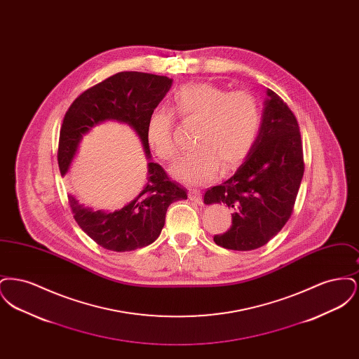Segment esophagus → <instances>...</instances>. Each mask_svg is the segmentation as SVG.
<instances>
[{
  "instance_id": "34e87169",
  "label": "esophagus",
  "mask_w": 359,
  "mask_h": 359,
  "mask_svg": "<svg viewBox=\"0 0 359 359\" xmlns=\"http://www.w3.org/2000/svg\"><path fill=\"white\" fill-rule=\"evenodd\" d=\"M188 198H189V201H192L195 203H202V192H201V189L191 188L188 191Z\"/></svg>"
}]
</instances>
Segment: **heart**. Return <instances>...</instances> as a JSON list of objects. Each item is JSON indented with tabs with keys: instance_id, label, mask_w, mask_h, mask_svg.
Masks as SVG:
<instances>
[{
	"instance_id": "b5f03b06",
	"label": "heart",
	"mask_w": 359,
	"mask_h": 359,
	"mask_svg": "<svg viewBox=\"0 0 359 359\" xmlns=\"http://www.w3.org/2000/svg\"><path fill=\"white\" fill-rule=\"evenodd\" d=\"M175 110L184 118L201 121L194 152L182 156L171 168L179 182L201 186L219 170L242 163L256 145L262 125V110L256 97L248 91L229 93L210 83L182 86L173 94ZM173 114L165 107L149 114L145 136L163 160H172L176 145L172 136Z\"/></svg>"
}]
</instances>
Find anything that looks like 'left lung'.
<instances>
[{"mask_svg":"<svg viewBox=\"0 0 359 359\" xmlns=\"http://www.w3.org/2000/svg\"><path fill=\"white\" fill-rule=\"evenodd\" d=\"M256 145L236 173L207 189L205 205L233 210L231 227L214 242L248 252L268 243L288 222L304 173L296 117L274 91L266 90Z\"/></svg>","mask_w":359,"mask_h":359,"instance_id":"obj_1","label":"left lung"}]
</instances>
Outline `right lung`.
Segmentation results:
<instances>
[{"instance_id": "obj_1", "label": "right lung", "mask_w": 359, "mask_h": 359, "mask_svg": "<svg viewBox=\"0 0 359 359\" xmlns=\"http://www.w3.org/2000/svg\"><path fill=\"white\" fill-rule=\"evenodd\" d=\"M171 78L137 71L118 72L86 90L69 106L59 137L57 163L62 176L69 171L83 136L106 121L129 125L140 138L148 160L147 183L133 201L116 211L93 210L69 195L79 227L100 246L113 252L145 248L158 238L168 207L187 199V191L173 183L161 165L151 158L145 126L149 114L163 101Z\"/></svg>"}]
</instances>
